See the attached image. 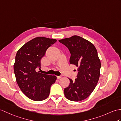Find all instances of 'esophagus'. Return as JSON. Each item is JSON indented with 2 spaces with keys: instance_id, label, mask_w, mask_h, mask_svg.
I'll return each instance as SVG.
<instances>
[{
  "instance_id": "esophagus-1",
  "label": "esophagus",
  "mask_w": 121,
  "mask_h": 121,
  "mask_svg": "<svg viewBox=\"0 0 121 121\" xmlns=\"http://www.w3.org/2000/svg\"><path fill=\"white\" fill-rule=\"evenodd\" d=\"M61 77H62V76H57V78L58 79L60 78Z\"/></svg>"
}]
</instances>
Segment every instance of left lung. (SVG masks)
Here are the masks:
<instances>
[{"label":"left lung","mask_w":121,"mask_h":121,"mask_svg":"<svg viewBox=\"0 0 121 121\" xmlns=\"http://www.w3.org/2000/svg\"><path fill=\"white\" fill-rule=\"evenodd\" d=\"M58 41L68 48L70 63L78 67L77 78L74 81L69 78L65 95L70 101H82L91 95L99 81L101 64L98 52L92 43L77 35Z\"/></svg>","instance_id":"obj_1"}]
</instances>
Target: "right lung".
<instances>
[{
  "instance_id": "1",
  "label": "right lung",
  "mask_w": 121,
  "mask_h": 121,
  "mask_svg": "<svg viewBox=\"0 0 121 121\" xmlns=\"http://www.w3.org/2000/svg\"><path fill=\"white\" fill-rule=\"evenodd\" d=\"M55 39L37 37L26 43L15 56L14 71L17 83L30 99L41 101L48 98L51 85L56 76L36 72L41 68V59L49 47L56 42Z\"/></svg>"
}]
</instances>
